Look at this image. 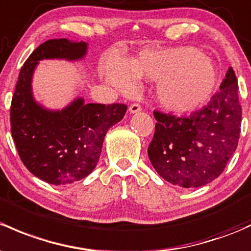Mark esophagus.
<instances>
[{
	"mask_svg": "<svg viewBox=\"0 0 251 251\" xmlns=\"http://www.w3.org/2000/svg\"><path fill=\"white\" fill-rule=\"evenodd\" d=\"M141 110H142V108H141V105H139L138 103L131 104L130 108H128V112H130L131 114H134V113H138V112H141Z\"/></svg>",
	"mask_w": 251,
	"mask_h": 251,
	"instance_id": "1",
	"label": "esophagus"
}]
</instances>
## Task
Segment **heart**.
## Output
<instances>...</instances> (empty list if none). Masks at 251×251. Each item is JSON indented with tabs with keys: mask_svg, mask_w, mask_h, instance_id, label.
Instances as JSON below:
<instances>
[{
	"mask_svg": "<svg viewBox=\"0 0 251 251\" xmlns=\"http://www.w3.org/2000/svg\"><path fill=\"white\" fill-rule=\"evenodd\" d=\"M102 72L108 83L123 92H132L137 78L157 81V102L173 113L199 109L213 96L219 81L215 63L192 47L146 49L130 63L113 56Z\"/></svg>",
	"mask_w": 251,
	"mask_h": 251,
	"instance_id": "heart-1",
	"label": "heart"
}]
</instances>
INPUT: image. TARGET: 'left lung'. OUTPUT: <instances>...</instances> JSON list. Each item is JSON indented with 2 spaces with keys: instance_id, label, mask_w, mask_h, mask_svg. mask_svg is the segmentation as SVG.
I'll return each instance as SVG.
<instances>
[{
  "instance_id": "8db88e82",
  "label": "left lung",
  "mask_w": 251,
  "mask_h": 251,
  "mask_svg": "<svg viewBox=\"0 0 251 251\" xmlns=\"http://www.w3.org/2000/svg\"><path fill=\"white\" fill-rule=\"evenodd\" d=\"M219 90L209 103L190 117L154 112L157 123L148 155L168 183L186 189L205 185L224 172L236 151L242 108L232 67Z\"/></svg>"
}]
</instances>
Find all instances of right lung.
<instances>
[{"mask_svg":"<svg viewBox=\"0 0 251 251\" xmlns=\"http://www.w3.org/2000/svg\"><path fill=\"white\" fill-rule=\"evenodd\" d=\"M88 43L67 38L49 39L21 67L10 105V131L18 154L37 178L65 185L90 174L99 162L105 133L125 115V104L85 103L83 97L52 110L36 101L32 77L41 60L78 61Z\"/></svg>","mask_w":251,"mask_h":251,"instance_id":"1","label":"right lung"}]
</instances>
